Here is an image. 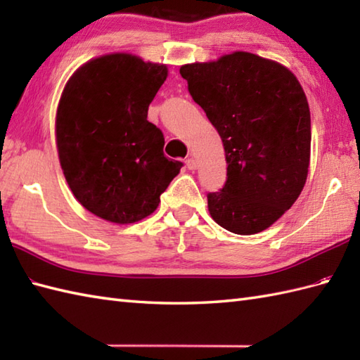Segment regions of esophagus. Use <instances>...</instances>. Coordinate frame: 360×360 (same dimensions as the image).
Returning a JSON list of instances; mask_svg holds the SVG:
<instances>
[{"label": "esophagus", "mask_w": 360, "mask_h": 360, "mask_svg": "<svg viewBox=\"0 0 360 360\" xmlns=\"http://www.w3.org/2000/svg\"><path fill=\"white\" fill-rule=\"evenodd\" d=\"M186 167L188 168V170H196V160L193 158L186 159Z\"/></svg>", "instance_id": "34e87169"}]
</instances>
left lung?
Returning a JSON list of instances; mask_svg holds the SVG:
<instances>
[{"label":"left lung","mask_w":360,"mask_h":360,"mask_svg":"<svg viewBox=\"0 0 360 360\" xmlns=\"http://www.w3.org/2000/svg\"><path fill=\"white\" fill-rule=\"evenodd\" d=\"M179 72L224 145L227 181L207 196L210 217L236 235L266 231L307 184L311 116L300 82L281 63L244 51Z\"/></svg>","instance_id":"left-lung-1"}]
</instances>
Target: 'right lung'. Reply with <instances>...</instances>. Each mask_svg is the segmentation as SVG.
I'll return each instance as SVG.
<instances>
[{
    "instance_id": "add662e5",
    "label": "right lung",
    "mask_w": 360,
    "mask_h": 360,
    "mask_svg": "<svg viewBox=\"0 0 360 360\" xmlns=\"http://www.w3.org/2000/svg\"><path fill=\"white\" fill-rule=\"evenodd\" d=\"M167 75L164 63L112 52L83 63L63 88L56 114L60 165L75 200L110 223L151 215L182 167L164 155V136L147 120Z\"/></svg>"
}]
</instances>
